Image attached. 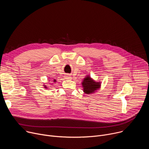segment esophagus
<instances>
[{
  "instance_id": "34e87169",
  "label": "esophagus",
  "mask_w": 149,
  "mask_h": 149,
  "mask_svg": "<svg viewBox=\"0 0 149 149\" xmlns=\"http://www.w3.org/2000/svg\"><path fill=\"white\" fill-rule=\"evenodd\" d=\"M71 78H72L71 76V75H69L68 74H67V75H66V77H65V79H71Z\"/></svg>"
}]
</instances>
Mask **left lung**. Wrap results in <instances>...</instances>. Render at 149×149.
I'll return each instance as SVG.
<instances>
[{
	"label": "left lung",
	"mask_w": 149,
	"mask_h": 149,
	"mask_svg": "<svg viewBox=\"0 0 149 149\" xmlns=\"http://www.w3.org/2000/svg\"><path fill=\"white\" fill-rule=\"evenodd\" d=\"M83 91L87 94H91L94 93L101 87V82H96L90 77L87 75L82 82Z\"/></svg>",
	"instance_id": "obj_1"
}]
</instances>
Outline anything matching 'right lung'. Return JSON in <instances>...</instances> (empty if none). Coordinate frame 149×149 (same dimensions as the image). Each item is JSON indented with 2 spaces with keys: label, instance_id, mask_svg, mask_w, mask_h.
Instances as JSON below:
<instances>
[{
  "label": "right lung",
  "instance_id": "1",
  "mask_svg": "<svg viewBox=\"0 0 149 149\" xmlns=\"http://www.w3.org/2000/svg\"><path fill=\"white\" fill-rule=\"evenodd\" d=\"M56 80H55V79H54V81H53V82H56ZM44 88H47V86H45V85H44Z\"/></svg>",
  "mask_w": 149,
  "mask_h": 149
}]
</instances>
